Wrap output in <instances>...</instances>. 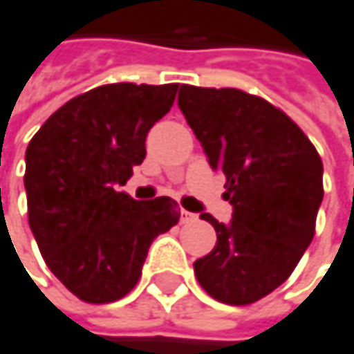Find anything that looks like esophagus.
<instances>
[{"label": "esophagus", "mask_w": 354, "mask_h": 354, "mask_svg": "<svg viewBox=\"0 0 354 354\" xmlns=\"http://www.w3.org/2000/svg\"><path fill=\"white\" fill-rule=\"evenodd\" d=\"M180 214H182V222H184V224H188V222H194V220H196V214H192V212H188V210H182Z\"/></svg>", "instance_id": "obj_1"}]
</instances>
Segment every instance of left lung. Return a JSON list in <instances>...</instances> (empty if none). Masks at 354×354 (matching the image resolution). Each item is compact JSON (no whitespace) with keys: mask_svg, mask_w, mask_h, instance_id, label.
<instances>
[{"mask_svg":"<svg viewBox=\"0 0 354 354\" xmlns=\"http://www.w3.org/2000/svg\"><path fill=\"white\" fill-rule=\"evenodd\" d=\"M178 106L208 162L226 176L234 212L216 246L194 262L200 286L224 304H252L297 268L315 236L322 160L301 128L270 102L236 88L180 86Z\"/></svg>","mask_w":354,"mask_h":354,"instance_id":"left-lung-1","label":"left lung"}]
</instances>
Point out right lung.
Listing matches in <instances>:
<instances>
[{"label":"right lung","mask_w":354,"mask_h":354,"mask_svg":"<svg viewBox=\"0 0 354 354\" xmlns=\"http://www.w3.org/2000/svg\"><path fill=\"white\" fill-rule=\"evenodd\" d=\"M176 92L178 84L94 88L55 110L26 150L30 228L50 270L80 301L126 297L152 240L180 220L172 198L140 202L118 192Z\"/></svg>","instance_id":"add662e5"}]
</instances>
